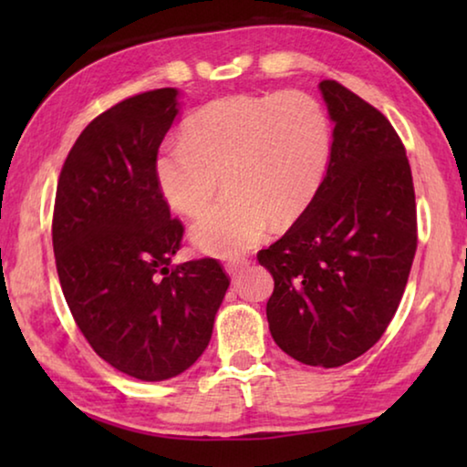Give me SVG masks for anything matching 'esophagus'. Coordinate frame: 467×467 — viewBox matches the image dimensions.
Instances as JSON below:
<instances>
[{
	"label": "esophagus",
	"mask_w": 467,
	"mask_h": 467,
	"mask_svg": "<svg viewBox=\"0 0 467 467\" xmlns=\"http://www.w3.org/2000/svg\"><path fill=\"white\" fill-rule=\"evenodd\" d=\"M247 265H249L247 259H231V262H226V272L234 278V275H239Z\"/></svg>",
	"instance_id": "esophagus-1"
}]
</instances>
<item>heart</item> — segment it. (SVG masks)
<instances>
[{
	"mask_svg": "<svg viewBox=\"0 0 467 467\" xmlns=\"http://www.w3.org/2000/svg\"><path fill=\"white\" fill-rule=\"evenodd\" d=\"M331 128L326 109L305 92L233 94L189 117L183 140L154 156V179L181 214L208 208L224 175L226 195L192 228L205 253L233 257L251 249L267 226L305 214L326 177Z\"/></svg>",
	"mask_w": 467,
	"mask_h": 467,
	"instance_id": "obj_1",
	"label": "heart"
}]
</instances>
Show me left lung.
<instances>
[{
	"label": "left lung",
	"instance_id": "1",
	"mask_svg": "<svg viewBox=\"0 0 467 467\" xmlns=\"http://www.w3.org/2000/svg\"><path fill=\"white\" fill-rule=\"evenodd\" d=\"M334 121L327 172L305 214L257 253L274 275L267 323L303 365L334 368L373 348L398 311L418 244L406 148L381 110L319 84Z\"/></svg>",
	"mask_w": 467,
	"mask_h": 467
}]
</instances>
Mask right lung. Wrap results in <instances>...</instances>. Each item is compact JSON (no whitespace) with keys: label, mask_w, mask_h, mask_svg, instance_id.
I'll return each instance as SVG.
<instances>
[{"label":"right lung","mask_w":467,"mask_h":467,"mask_svg":"<svg viewBox=\"0 0 467 467\" xmlns=\"http://www.w3.org/2000/svg\"><path fill=\"white\" fill-rule=\"evenodd\" d=\"M175 115V88L100 113L69 150L53 205L55 265L78 329L141 381L177 377L202 357L231 284L218 259L171 265L185 226L156 185L154 156Z\"/></svg>","instance_id":"obj_1"}]
</instances>
